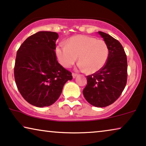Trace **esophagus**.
<instances>
[{
  "instance_id": "34e87169",
  "label": "esophagus",
  "mask_w": 146,
  "mask_h": 146,
  "mask_svg": "<svg viewBox=\"0 0 146 146\" xmlns=\"http://www.w3.org/2000/svg\"><path fill=\"white\" fill-rule=\"evenodd\" d=\"M72 77H73V78H75L77 76H78L77 74H76V73H72Z\"/></svg>"
}]
</instances>
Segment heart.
<instances>
[{
    "label": "heart",
    "instance_id": "heart-1",
    "mask_svg": "<svg viewBox=\"0 0 146 146\" xmlns=\"http://www.w3.org/2000/svg\"><path fill=\"white\" fill-rule=\"evenodd\" d=\"M56 55L60 64L69 68L77 60L79 68L89 73H95L104 66L109 56L106 42L102 39L86 35L71 37L66 44L60 43L56 48Z\"/></svg>",
    "mask_w": 146,
    "mask_h": 146
}]
</instances>
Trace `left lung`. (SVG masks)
Returning a JSON list of instances; mask_svg holds the SVG:
<instances>
[{
  "label": "left lung",
  "mask_w": 146,
  "mask_h": 146,
  "mask_svg": "<svg viewBox=\"0 0 146 146\" xmlns=\"http://www.w3.org/2000/svg\"><path fill=\"white\" fill-rule=\"evenodd\" d=\"M98 34L108 46V58L102 68L87 76L83 94L90 104L102 108L113 104L122 93L127 83V62L124 49L117 40L103 32Z\"/></svg>",
  "instance_id": "obj_1"
}]
</instances>
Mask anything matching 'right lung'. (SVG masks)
<instances>
[{"instance_id": "add662e5", "label": "right lung", "mask_w": 146, "mask_h": 146, "mask_svg": "<svg viewBox=\"0 0 146 146\" xmlns=\"http://www.w3.org/2000/svg\"><path fill=\"white\" fill-rule=\"evenodd\" d=\"M54 32L40 31L27 38L17 50L14 74L26 101L36 107L49 106L58 99L64 85L72 79L58 63Z\"/></svg>"}]
</instances>
